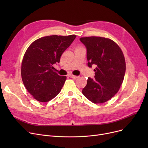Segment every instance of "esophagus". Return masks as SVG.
<instances>
[{
  "instance_id": "34e87169",
  "label": "esophagus",
  "mask_w": 148,
  "mask_h": 148,
  "mask_svg": "<svg viewBox=\"0 0 148 148\" xmlns=\"http://www.w3.org/2000/svg\"><path fill=\"white\" fill-rule=\"evenodd\" d=\"M68 77H71V78H73V79H76V78H77V77H78V76L74 75L71 74H68Z\"/></svg>"
}]
</instances>
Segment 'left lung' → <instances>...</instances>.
Segmentation results:
<instances>
[{
    "instance_id": "1",
    "label": "left lung",
    "mask_w": 148,
    "mask_h": 148,
    "mask_svg": "<svg viewBox=\"0 0 148 148\" xmlns=\"http://www.w3.org/2000/svg\"><path fill=\"white\" fill-rule=\"evenodd\" d=\"M87 49L88 65H96L95 79L88 78L83 94L95 104L104 103L119 91L125 73V57L119 46L109 38H80Z\"/></svg>"
}]
</instances>
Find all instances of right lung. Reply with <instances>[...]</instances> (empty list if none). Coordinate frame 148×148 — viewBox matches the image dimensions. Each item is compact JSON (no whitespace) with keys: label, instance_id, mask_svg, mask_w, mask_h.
I'll return each instance as SVG.
<instances>
[{"label":"right lung","instance_id":"obj_1","mask_svg":"<svg viewBox=\"0 0 148 148\" xmlns=\"http://www.w3.org/2000/svg\"><path fill=\"white\" fill-rule=\"evenodd\" d=\"M76 35H50L34 41L26 50L21 66V79L25 88L38 101L48 102L56 97L66 81L53 71L60 56Z\"/></svg>","mask_w":148,"mask_h":148}]
</instances>
